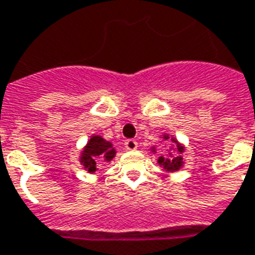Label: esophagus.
Returning a JSON list of instances; mask_svg holds the SVG:
<instances>
[{
    "mask_svg": "<svg viewBox=\"0 0 255 255\" xmlns=\"http://www.w3.org/2000/svg\"><path fill=\"white\" fill-rule=\"evenodd\" d=\"M124 147L127 148L128 151H133V150H136L137 148V142L136 140H133V139H127V140L124 142Z\"/></svg>",
    "mask_w": 255,
    "mask_h": 255,
    "instance_id": "esophagus-1",
    "label": "esophagus"
}]
</instances>
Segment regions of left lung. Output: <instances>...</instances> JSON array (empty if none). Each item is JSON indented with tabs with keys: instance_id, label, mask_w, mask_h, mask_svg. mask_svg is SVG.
<instances>
[{
	"instance_id": "8db88e82",
	"label": "left lung",
	"mask_w": 255,
	"mask_h": 255,
	"mask_svg": "<svg viewBox=\"0 0 255 255\" xmlns=\"http://www.w3.org/2000/svg\"><path fill=\"white\" fill-rule=\"evenodd\" d=\"M163 137H165V139H169V136H167V135H165ZM171 140H173L174 143H177V140H174V139H171ZM175 148H177L178 154H181V152L184 151V147L180 146L178 143H177ZM158 163L163 166V167H165L167 171H175V170H178L181 166H182V156H181V155L175 156V155H173V154H170V152H169V156H167V158L159 156V159H158Z\"/></svg>"
}]
</instances>
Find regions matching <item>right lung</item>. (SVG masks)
I'll list each match as a JSON object with an SVG mask.
<instances>
[{
	"instance_id": "add662e5",
	"label": "right lung",
	"mask_w": 255,
	"mask_h": 255,
	"mask_svg": "<svg viewBox=\"0 0 255 255\" xmlns=\"http://www.w3.org/2000/svg\"><path fill=\"white\" fill-rule=\"evenodd\" d=\"M115 154L116 151L115 148H112L111 142H107L101 136L94 135L90 137V140L85 147L84 152L81 155V162L84 163L85 169H88L89 173H94L97 170L99 162L112 161Z\"/></svg>"
}]
</instances>
